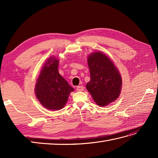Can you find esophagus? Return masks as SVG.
I'll return each instance as SVG.
<instances>
[{
    "label": "esophagus",
    "mask_w": 158,
    "mask_h": 158,
    "mask_svg": "<svg viewBox=\"0 0 158 158\" xmlns=\"http://www.w3.org/2000/svg\"><path fill=\"white\" fill-rule=\"evenodd\" d=\"M77 92H82L83 89H84V87L82 86V85H79L77 87Z\"/></svg>",
    "instance_id": "esophagus-1"
}]
</instances>
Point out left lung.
I'll list each match as a JSON object with an SVG mask.
<instances>
[{"mask_svg": "<svg viewBox=\"0 0 158 158\" xmlns=\"http://www.w3.org/2000/svg\"><path fill=\"white\" fill-rule=\"evenodd\" d=\"M88 63L90 81L86 88L96 104L108 105L118 98L122 89V77L118 70L108 57L102 52L89 55Z\"/></svg>", "mask_w": 158, "mask_h": 158, "instance_id": "1", "label": "left lung"}]
</instances>
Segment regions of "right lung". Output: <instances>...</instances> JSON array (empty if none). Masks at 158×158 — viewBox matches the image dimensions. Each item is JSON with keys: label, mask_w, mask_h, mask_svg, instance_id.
Masks as SVG:
<instances>
[{"label": "right lung", "mask_w": 158, "mask_h": 158, "mask_svg": "<svg viewBox=\"0 0 158 158\" xmlns=\"http://www.w3.org/2000/svg\"><path fill=\"white\" fill-rule=\"evenodd\" d=\"M58 60L50 58L43 66L35 86L36 98L49 110L64 106L70 93L74 89L58 73Z\"/></svg>", "instance_id": "add662e5"}]
</instances>
